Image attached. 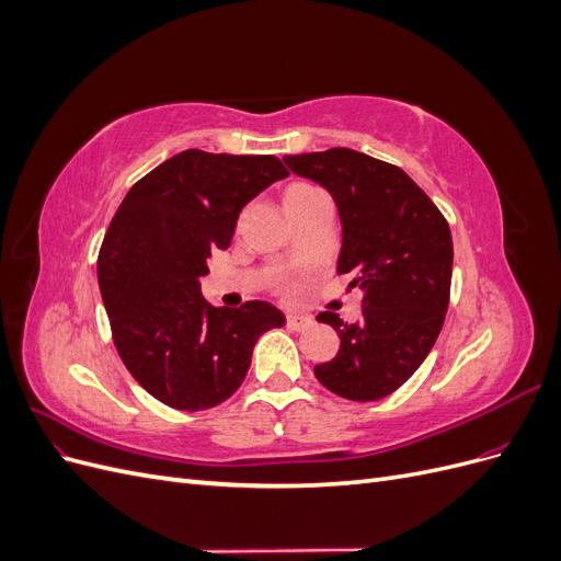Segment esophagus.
<instances>
[{
	"instance_id": "esophagus-1",
	"label": "esophagus",
	"mask_w": 561,
	"mask_h": 561,
	"mask_svg": "<svg viewBox=\"0 0 561 561\" xmlns=\"http://www.w3.org/2000/svg\"><path fill=\"white\" fill-rule=\"evenodd\" d=\"M313 325V318L311 316H299V313H287V328L304 332Z\"/></svg>"
}]
</instances>
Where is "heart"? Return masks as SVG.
<instances>
[{"label": "heart", "mask_w": 561, "mask_h": 561, "mask_svg": "<svg viewBox=\"0 0 561 561\" xmlns=\"http://www.w3.org/2000/svg\"><path fill=\"white\" fill-rule=\"evenodd\" d=\"M316 194H318V190H313V186L293 184V186H287L285 194H283V206H285L287 213H290V210H295L299 206V203H304V201L316 196Z\"/></svg>", "instance_id": "obj_1"}]
</instances>
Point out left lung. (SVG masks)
Segmentation results:
<instances>
[{
    "label": "left lung",
    "mask_w": 561,
    "mask_h": 561,
    "mask_svg": "<svg viewBox=\"0 0 561 561\" xmlns=\"http://www.w3.org/2000/svg\"><path fill=\"white\" fill-rule=\"evenodd\" d=\"M320 182L342 217L336 274L363 290V316L344 322L318 313L342 339L316 379L355 402L381 400L426 360L449 309L454 245L445 215L402 168L363 151L332 147L283 159Z\"/></svg>",
    "instance_id": "8db88e82"
}]
</instances>
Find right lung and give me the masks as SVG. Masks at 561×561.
<instances>
[{
	"label": "right lung",
	"instance_id": "right-lung-1",
	"mask_svg": "<svg viewBox=\"0 0 561 561\" xmlns=\"http://www.w3.org/2000/svg\"><path fill=\"white\" fill-rule=\"evenodd\" d=\"M285 175L278 157L186 149L135 182L112 217L98 254L112 342L133 379L173 410L231 398L260 334L285 325L266 301L213 307L198 283L245 203Z\"/></svg>",
	"mask_w": 561,
	"mask_h": 561
}]
</instances>
